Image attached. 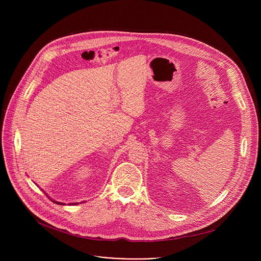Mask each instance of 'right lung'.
Wrapping results in <instances>:
<instances>
[{
	"label": "right lung",
	"mask_w": 261,
	"mask_h": 261,
	"mask_svg": "<svg viewBox=\"0 0 261 261\" xmlns=\"http://www.w3.org/2000/svg\"><path fill=\"white\" fill-rule=\"evenodd\" d=\"M54 201V200H53ZM54 202H56V203H58V204H65V203H62V202H58V201H54ZM73 204V203H72ZM76 204V203H75Z\"/></svg>",
	"instance_id": "obj_1"
}]
</instances>
